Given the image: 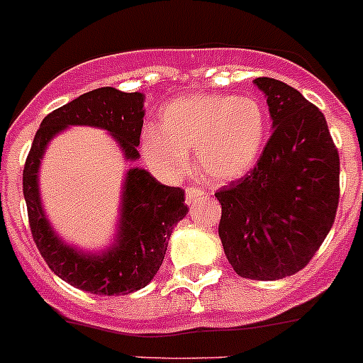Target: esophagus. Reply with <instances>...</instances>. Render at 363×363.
<instances>
[{
  "mask_svg": "<svg viewBox=\"0 0 363 363\" xmlns=\"http://www.w3.org/2000/svg\"><path fill=\"white\" fill-rule=\"evenodd\" d=\"M203 196H205V191L199 187H187V192H185V199H187L189 205H192L194 201L201 199Z\"/></svg>",
  "mask_w": 363,
  "mask_h": 363,
  "instance_id": "esophagus-1",
  "label": "esophagus"
}]
</instances>
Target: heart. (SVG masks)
Segmentation results:
<instances>
[{
	"mask_svg": "<svg viewBox=\"0 0 363 363\" xmlns=\"http://www.w3.org/2000/svg\"><path fill=\"white\" fill-rule=\"evenodd\" d=\"M264 106L250 97L194 93L174 99L160 113V128L142 133V155L164 176H179L187 152L212 182L245 176L257 164L268 138Z\"/></svg>",
	"mask_w": 363,
	"mask_h": 363,
	"instance_id": "b5f03b06",
	"label": "heart"
}]
</instances>
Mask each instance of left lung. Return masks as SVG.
I'll return each instance as SVG.
<instances>
[{
  "label": "left lung",
  "mask_w": 363,
  "mask_h": 363,
  "mask_svg": "<svg viewBox=\"0 0 363 363\" xmlns=\"http://www.w3.org/2000/svg\"><path fill=\"white\" fill-rule=\"evenodd\" d=\"M274 121L257 165L216 192L219 238L235 274L277 281L311 261L335 223L340 158L317 106L291 86L255 79Z\"/></svg>",
  "instance_id": "1"
}]
</instances>
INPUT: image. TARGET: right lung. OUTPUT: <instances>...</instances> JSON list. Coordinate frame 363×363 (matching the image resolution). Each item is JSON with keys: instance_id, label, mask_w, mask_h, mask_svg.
<instances>
[{"instance_id": "right-lung-1", "label": "right lung", "mask_w": 363, "mask_h": 363, "mask_svg": "<svg viewBox=\"0 0 363 363\" xmlns=\"http://www.w3.org/2000/svg\"><path fill=\"white\" fill-rule=\"evenodd\" d=\"M144 95L99 88L46 115L23 169V194L30 230L50 270L72 286L95 295H128L147 286L160 270L172 228L187 216L185 192L167 187L145 169H129L122 187L118 232L101 254L69 247L55 234L39 196V165L46 145L69 125L106 129L121 145L124 158L138 160L144 125Z\"/></svg>"}]
</instances>
